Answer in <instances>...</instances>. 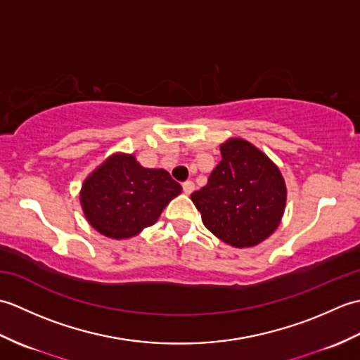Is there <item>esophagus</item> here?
<instances>
[{"mask_svg": "<svg viewBox=\"0 0 360 360\" xmlns=\"http://www.w3.org/2000/svg\"><path fill=\"white\" fill-rule=\"evenodd\" d=\"M182 190H184V192L187 193V195H190L195 190V184L192 181H186V182H182Z\"/></svg>", "mask_w": 360, "mask_h": 360, "instance_id": "esophagus-1", "label": "esophagus"}]
</instances>
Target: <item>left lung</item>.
I'll list each match as a JSON object with an SVG mask.
<instances>
[{
	"mask_svg": "<svg viewBox=\"0 0 360 360\" xmlns=\"http://www.w3.org/2000/svg\"><path fill=\"white\" fill-rule=\"evenodd\" d=\"M221 162L207 184L192 193L204 226L221 241L250 248L278 227L286 204L280 170L264 153L244 139L221 145Z\"/></svg>",
	"mask_w": 360,
	"mask_h": 360,
	"instance_id": "8db88e82",
	"label": "left lung"
}]
</instances>
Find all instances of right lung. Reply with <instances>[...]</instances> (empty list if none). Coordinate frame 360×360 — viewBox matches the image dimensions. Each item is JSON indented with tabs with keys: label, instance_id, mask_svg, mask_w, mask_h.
Listing matches in <instances>:
<instances>
[{
	"label": "right lung",
	"instance_id": "obj_1",
	"mask_svg": "<svg viewBox=\"0 0 360 360\" xmlns=\"http://www.w3.org/2000/svg\"><path fill=\"white\" fill-rule=\"evenodd\" d=\"M181 186L162 168H143L131 155L106 159L83 182L80 202L97 232L129 238L155 224Z\"/></svg>",
	"mask_w": 360,
	"mask_h": 360
}]
</instances>
